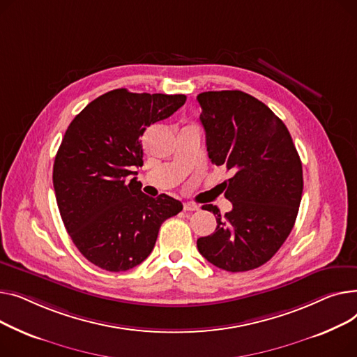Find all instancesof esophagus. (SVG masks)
Returning a JSON list of instances; mask_svg holds the SVG:
<instances>
[{
	"label": "esophagus",
	"mask_w": 357,
	"mask_h": 357,
	"mask_svg": "<svg viewBox=\"0 0 357 357\" xmlns=\"http://www.w3.org/2000/svg\"><path fill=\"white\" fill-rule=\"evenodd\" d=\"M199 208H200V206L196 204V203H192V202L184 203V211L185 212H196V211H199Z\"/></svg>",
	"instance_id": "1"
}]
</instances>
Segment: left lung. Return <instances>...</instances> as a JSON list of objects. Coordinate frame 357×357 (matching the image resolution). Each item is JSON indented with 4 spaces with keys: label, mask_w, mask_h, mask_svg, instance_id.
<instances>
[{
    "label": "left lung",
    "mask_w": 357,
    "mask_h": 357,
    "mask_svg": "<svg viewBox=\"0 0 357 357\" xmlns=\"http://www.w3.org/2000/svg\"><path fill=\"white\" fill-rule=\"evenodd\" d=\"M208 158L232 172L225 197L232 211L197 239L199 252L229 272L255 269L274 257L294 227L303 195V165L285 123L242 91L197 95Z\"/></svg>",
    "instance_id": "obj_1"
}]
</instances>
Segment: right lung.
<instances>
[{"label":"right lung","mask_w":357,"mask_h":357,"mask_svg":"<svg viewBox=\"0 0 357 357\" xmlns=\"http://www.w3.org/2000/svg\"><path fill=\"white\" fill-rule=\"evenodd\" d=\"M185 99L114 89L70 122L54 158L53 187L68 234L93 265L111 272L139 265L154 249L161 223L183 211L170 196L144 195L134 170L142 167L145 130Z\"/></svg>","instance_id":"add662e5"}]
</instances>
